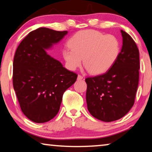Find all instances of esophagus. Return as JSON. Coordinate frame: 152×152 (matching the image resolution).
<instances>
[{"label": "esophagus", "instance_id": "34e87169", "mask_svg": "<svg viewBox=\"0 0 152 152\" xmlns=\"http://www.w3.org/2000/svg\"><path fill=\"white\" fill-rule=\"evenodd\" d=\"M83 79V77L81 75H78V76H77V79L78 80H81V79Z\"/></svg>", "mask_w": 152, "mask_h": 152}]
</instances>
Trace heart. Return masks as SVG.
<instances>
[{
    "instance_id": "1",
    "label": "heart",
    "mask_w": 152,
    "mask_h": 152,
    "mask_svg": "<svg viewBox=\"0 0 152 152\" xmlns=\"http://www.w3.org/2000/svg\"><path fill=\"white\" fill-rule=\"evenodd\" d=\"M70 49H64L63 57L67 68L74 71L82 62L90 73L99 75L106 72L116 61L120 51L118 39L95 30L77 32L69 39Z\"/></svg>"
}]
</instances>
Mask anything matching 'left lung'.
Returning a JSON list of instances; mask_svg holds the SVG:
<instances>
[{
  "mask_svg": "<svg viewBox=\"0 0 152 152\" xmlns=\"http://www.w3.org/2000/svg\"><path fill=\"white\" fill-rule=\"evenodd\" d=\"M122 47L115 63L104 74L88 77L86 102L91 115L109 122L124 116L134 103L139 79V52L121 30Z\"/></svg>",
  "mask_w": 152,
  "mask_h": 152,
  "instance_id": "8db88e82",
  "label": "left lung"
}]
</instances>
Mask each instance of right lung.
<instances>
[{"label":"right lung","instance_id":"obj_1","mask_svg":"<svg viewBox=\"0 0 152 152\" xmlns=\"http://www.w3.org/2000/svg\"><path fill=\"white\" fill-rule=\"evenodd\" d=\"M67 33L39 28L30 32L16 50L13 88L23 113L34 122H47L54 118L63 94L77 80V75L45 52Z\"/></svg>","mask_w":152,"mask_h":152}]
</instances>
